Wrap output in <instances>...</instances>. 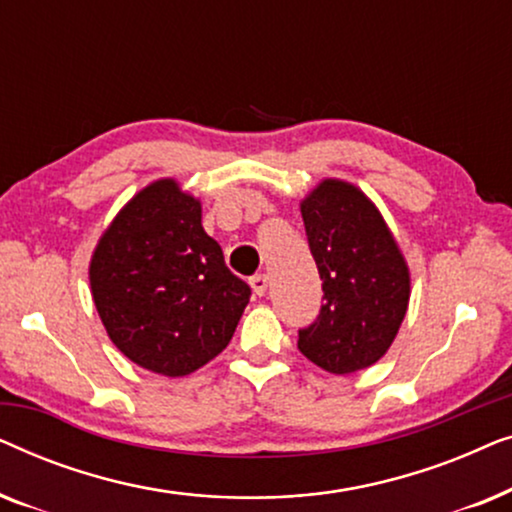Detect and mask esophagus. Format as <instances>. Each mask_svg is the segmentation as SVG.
<instances>
[{"instance_id": "obj_1", "label": "esophagus", "mask_w": 512, "mask_h": 512, "mask_svg": "<svg viewBox=\"0 0 512 512\" xmlns=\"http://www.w3.org/2000/svg\"><path fill=\"white\" fill-rule=\"evenodd\" d=\"M251 289H254L256 296H265V291H268V277L265 275H254L249 279Z\"/></svg>"}]
</instances>
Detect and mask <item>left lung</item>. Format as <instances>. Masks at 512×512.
<instances>
[{"label": "left lung", "mask_w": 512, "mask_h": 512, "mask_svg": "<svg viewBox=\"0 0 512 512\" xmlns=\"http://www.w3.org/2000/svg\"><path fill=\"white\" fill-rule=\"evenodd\" d=\"M324 305L298 349L335 375L373 366L394 342L410 300L396 240L359 188L326 179L300 205Z\"/></svg>", "instance_id": "obj_1"}]
</instances>
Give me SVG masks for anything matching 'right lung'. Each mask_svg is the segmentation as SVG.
<instances>
[{
  "mask_svg": "<svg viewBox=\"0 0 512 512\" xmlns=\"http://www.w3.org/2000/svg\"><path fill=\"white\" fill-rule=\"evenodd\" d=\"M90 289L111 342L167 377L221 354L251 296L202 228L200 202L172 179L139 191L107 228L90 261Z\"/></svg>",
  "mask_w": 512,
  "mask_h": 512,
  "instance_id": "1",
  "label": "right lung"
}]
</instances>
